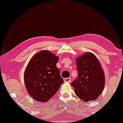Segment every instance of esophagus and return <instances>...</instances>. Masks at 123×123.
<instances>
[{"label":"esophagus","mask_w":123,"mask_h":123,"mask_svg":"<svg viewBox=\"0 0 123 123\" xmlns=\"http://www.w3.org/2000/svg\"><path fill=\"white\" fill-rule=\"evenodd\" d=\"M64 80L65 82H70V81H71V78H64Z\"/></svg>","instance_id":"1"}]
</instances>
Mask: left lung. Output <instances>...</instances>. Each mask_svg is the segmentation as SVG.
Here are the masks:
<instances>
[{
	"label": "left lung",
	"mask_w": 123,
	"mask_h": 123,
	"mask_svg": "<svg viewBox=\"0 0 123 123\" xmlns=\"http://www.w3.org/2000/svg\"><path fill=\"white\" fill-rule=\"evenodd\" d=\"M78 77L71 83L77 96L85 102L95 100L105 86L104 72L94 54L87 52L76 58Z\"/></svg>",
	"instance_id": "left-lung-1"
}]
</instances>
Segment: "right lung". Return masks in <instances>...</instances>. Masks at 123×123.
<instances>
[{
  "label": "right lung",
  "mask_w": 123,
  "mask_h": 123,
  "mask_svg": "<svg viewBox=\"0 0 123 123\" xmlns=\"http://www.w3.org/2000/svg\"><path fill=\"white\" fill-rule=\"evenodd\" d=\"M59 57L47 50L40 51L31 58L24 74L28 93L37 101L46 102L59 89L64 80L56 64Z\"/></svg>",
  "instance_id": "add662e5"
}]
</instances>
